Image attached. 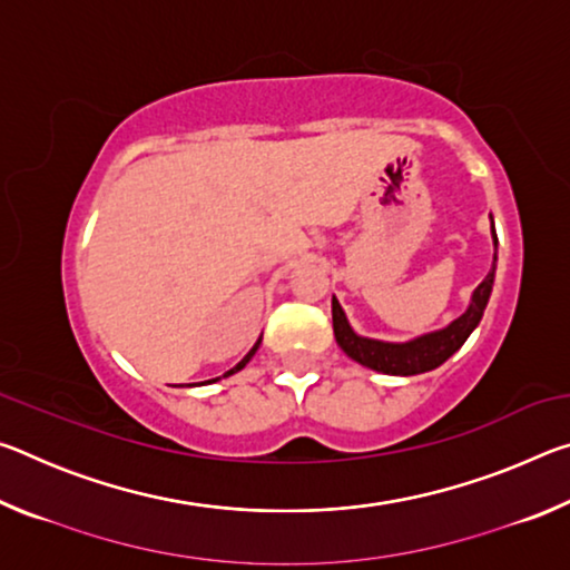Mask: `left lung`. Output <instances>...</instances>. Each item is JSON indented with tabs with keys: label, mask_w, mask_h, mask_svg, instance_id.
I'll use <instances>...</instances> for the list:
<instances>
[{
	"label": "left lung",
	"mask_w": 570,
	"mask_h": 570,
	"mask_svg": "<svg viewBox=\"0 0 570 570\" xmlns=\"http://www.w3.org/2000/svg\"><path fill=\"white\" fill-rule=\"evenodd\" d=\"M490 236H493V266H490L488 276L482 278L475 292H472L465 312H462L458 320H452L448 326H442V330L420 334L407 342L370 340V336H362L352 330L340 298L332 296L334 336L336 344L342 346V352L346 356H352L354 362H360L362 366H370V370L382 374H394V377H412V374L432 372L438 370L442 362H448L450 356L468 342V336L475 332V326L482 320V312H485L488 306V298L493 294L498 268V234L493 214H490Z\"/></svg>",
	"instance_id": "1"
}]
</instances>
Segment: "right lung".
Instances as JSON below:
<instances>
[{
  "instance_id": "1",
  "label": "right lung",
  "mask_w": 570,
  "mask_h": 570,
  "mask_svg": "<svg viewBox=\"0 0 570 570\" xmlns=\"http://www.w3.org/2000/svg\"><path fill=\"white\" fill-rule=\"evenodd\" d=\"M258 344H262V340H258L254 346H250V350H248V354L244 356V360H240L236 366H234V370H228L226 374H224V377H230V374H236V372H240V370H244V366L250 362V356H254L256 354V350H258ZM220 377H216V380H208V382H218Z\"/></svg>"
}]
</instances>
